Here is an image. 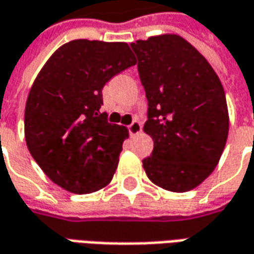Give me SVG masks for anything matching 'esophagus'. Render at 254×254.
Masks as SVG:
<instances>
[{
    "label": "esophagus",
    "instance_id": "34e87169",
    "mask_svg": "<svg viewBox=\"0 0 254 254\" xmlns=\"http://www.w3.org/2000/svg\"><path fill=\"white\" fill-rule=\"evenodd\" d=\"M127 130H129V133H130V136H135V135H139L140 132H142V124L137 121V119H135L129 127H127Z\"/></svg>",
    "mask_w": 254,
    "mask_h": 254
}]
</instances>
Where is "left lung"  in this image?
<instances>
[{
  "mask_svg": "<svg viewBox=\"0 0 254 254\" xmlns=\"http://www.w3.org/2000/svg\"><path fill=\"white\" fill-rule=\"evenodd\" d=\"M147 98L143 130L153 152L143 169L156 186L186 192L214 171L228 139L229 115L219 77L179 35L130 43Z\"/></svg>",
  "mask_w": 254,
  "mask_h": 254,
  "instance_id": "1",
  "label": "left lung"
}]
</instances>
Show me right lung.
I'll return each instance as SVG.
<instances>
[{
    "mask_svg": "<svg viewBox=\"0 0 254 254\" xmlns=\"http://www.w3.org/2000/svg\"><path fill=\"white\" fill-rule=\"evenodd\" d=\"M127 43L77 39L42 67L25 107V139L35 162L59 187L90 194L108 186L127 129L101 112L102 88L135 66Z\"/></svg>",
    "mask_w": 254,
    "mask_h": 254,
    "instance_id": "add662e5",
    "label": "right lung"
}]
</instances>
